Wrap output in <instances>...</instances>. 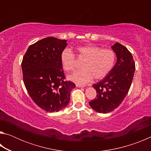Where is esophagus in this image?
Segmentation results:
<instances>
[{"label":"esophagus","mask_w":151,"mask_h":151,"mask_svg":"<svg viewBox=\"0 0 151 151\" xmlns=\"http://www.w3.org/2000/svg\"><path fill=\"white\" fill-rule=\"evenodd\" d=\"M76 86H77V87H85V86L81 85H79V84H76Z\"/></svg>","instance_id":"esophagus-1"}]
</instances>
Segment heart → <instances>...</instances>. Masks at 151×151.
<instances>
[{
  "instance_id": "b5f03b06",
  "label": "heart",
  "mask_w": 151,
  "mask_h": 151,
  "mask_svg": "<svg viewBox=\"0 0 151 151\" xmlns=\"http://www.w3.org/2000/svg\"><path fill=\"white\" fill-rule=\"evenodd\" d=\"M77 57L84 60L81 65L83 69L76 71L68 76L78 84L85 85L93 78L100 80L109 75L116 62L115 52L111 48H102L98 46L87 45L78 46L76 48ZM60 62L66 72L75 69L76 63L75 55L68 48L64 49L60 54Z\"/></svg>"
}]
</instances>
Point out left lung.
<instances>
[{
    "label": "left lung",
    "instance_id": "obj_1",
    "mask_svg": "<svg viewBox=\"0 0 151 151\" xmlns=\"http://www.w3.org/2000/svg\"><path fill=\"white\" fill-rule=\"evenodd\" d=\"M112 48L116 53V63L103 80L93 85L96 98L89 102L91 108L100 113H108L116 109L129 93L135 71L131 52L119 42Z\"/></svg>",
    "mask_w": 151,
    "mask_h": 151
}]
</instances>
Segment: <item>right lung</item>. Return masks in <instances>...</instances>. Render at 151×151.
<instances>
[{
	"label": "right lung",
	"mask_w": 151,
	"mask_h": 151,
	"mask_svg": "<svg viewBox=\"0 0 151 151\" xmlns=\"http://www.w3.org/2000/svg\"><path fill=\"white\" fill-rule=\"evenodd\" d=\"M66 46V40L47 37L29 46L22 61L27 91L35 103L47 112L65 108L75 87V83L64 81L60 54Z\"/></svg>",
	"instance_id": "right-lung-1"
}]
</instances>
